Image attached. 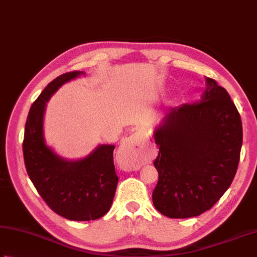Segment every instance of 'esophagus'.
<instances>
[{"label": "esophagus", "instance_id": "34e87169", "mask_svg": "<svg viewBox=\"0 0 257 257\" xmlns=\"http://www.w3.org/2000/svg\"><path fill=\"white\" fill-rule=\"evenodd\" d=\"M118 156L128 169H138L143 166L147 158V149L138 135L122 140L118 150Z\"/></svg>", "mask_w": 257, "mask_h": 257}]
</instances>
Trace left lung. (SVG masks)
<instances>
[{"label": "left lung", "instance_id": "left-lung-1", "mask_svg": "<svg viewBox=\"0 0 257 257\" xmlns=\"http://www.w3.org/2000/svg\"><path fill=\"white\" fill-rule=\"evenodd\" d=\"M156 209L170 218L199 216L232 184L243 142L242 120L228 92L206 78L199 102L169 109L155 130Z\"/></svg>", "mask_w": 257, "mask_h": 257}]
</instances>
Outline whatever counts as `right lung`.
<instances>
[{
    "mask_svg": "<svg viewBox=\"0 0 257 257\" xmlns=\"http://www.w3.org/2000/svg\"><path fill=\"white\" fill-rule=\"evenodd\" d=\"M84 74L59 75L33 102L25 123V168L38 193L54 213L70 220H94L111 207L118 176L113 165V145H99L87 157L67 160L45 145L43 114L50 97L65 82Z\"/></svg>",
    "mask_w": 257,
    "mask_h": 257,
    "instance_id": "1",
    "label": "right lung"
}]
</instances>
